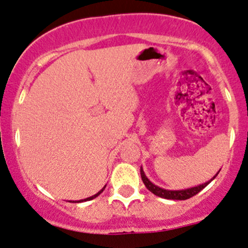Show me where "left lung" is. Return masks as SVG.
Returning a JSON list of instances; mask_svg holds the SVG:
<instances>
[{"label": "left lung", "instance_id": "obj_1", "mask_svg": "<svg viewBox=\"0 0 248 248\" xmlns=\"http://www.w3.org/2000/svg\"><path fill=\"white\" fill-rule=\"evenodd\" d=\"M218 173H219V171H218ZM218 173L214 177H212L211 180H209L208 182L202 183V185L196 186V187H191V188H187V189H181V190H170V189L160 188V187H158V186H155V185H154V183L151 182L150 180H148V177L145 175L142 167H140L141 180H142V182H144V185L146 186V188L151 191V193H153L154 195H156V196L162 197V199H166V200H180V201H183V200L190 199V197H193L196 194H199L200 191L202 190V189H204L206 186H208L209 183H210L212 180H214L215 177L218 175Z\"/></svg>", "mask_w": 248, "mask_h": 248}]
</instances>
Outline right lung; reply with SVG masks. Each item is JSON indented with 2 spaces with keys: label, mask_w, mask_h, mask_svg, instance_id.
Listing matches in <instances>:
<instances>
[{
  "label": "right lung",
  "mask_w": 248,
  "mask_h": 248,
  "mask_svg": "<svg viewBox=\"0 0 248 248\" xmlns=\"http://www.w3.org/2000/svg\"><path fill=\"white\" fill-rule=\"evenodd\" d=\"M106 187H107V185H106V186H104V187H103V188H102V189H101V190H100V191H98V193H97V194L93 195V196H90V197H88V199H84V200H80V201H73V203H80V202H86V201H90V200H94V199H95V197H97V196H98V195H100V194L102 193V191H103V190H104V189H106ZM71 202H72V201H71Z\"/></svg>",
  "instance_id": "1"
}]
</instances>
